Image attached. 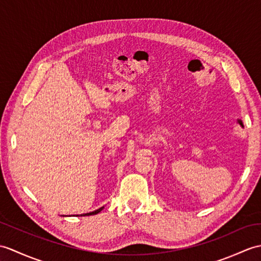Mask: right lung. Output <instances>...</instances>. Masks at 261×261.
I'll return each instance as SVG.
<instances>
[{
    "instance_id": "add662e5",
    "label": "right lung",
    "mask_w": 261,
    "mask_h": 261,
    "mask_svg": "<svg viewBox=\"0 0 261 261\" xmlns=\"http://www.w3.org/2000/svg\"><path fill=\"white\" fill-rule=\"evenodd\" d=\"M105 208V207H101V208H99L98 210H94V211H92V213H89V214H83V215H81V216H93V215H96V214H99L100 211Z\"/></svg>"
}]
</instances>
